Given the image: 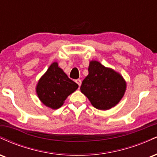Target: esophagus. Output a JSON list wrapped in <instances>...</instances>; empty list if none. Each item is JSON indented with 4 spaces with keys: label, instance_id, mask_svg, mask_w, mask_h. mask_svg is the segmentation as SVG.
I'll use <instances>...</instances> for the list:
<instances>
[{
    "label": "esophagus",
    "instance_id": "1",
    "mask_svg": "<svg viewBox=\"0 0 157 157\" xmlns=\"http://www.w3.org/2000/svg\"><path fill=\"white\" fill-rule=\"evenodd\" d=\"M75 82H76L78 84L79 88H80V86H81V83H82V81H81V80H80V79H77V80H75Z\"/></svg>",
    "mask_w": 157,
    "mask_h": 157
}]
</instances>
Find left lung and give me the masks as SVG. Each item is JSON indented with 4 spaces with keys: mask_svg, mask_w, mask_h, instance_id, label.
Instances as JSON below:
<instances>
[{
    "mask_svg": "<svg viewBox=\"0 0 157 157\" xmlns=\"http://www.w3.org/2000/svg\"><path fill=\"white\" fill-rule=\"evenodd\" d=\"M125 88V80L120 74L105 68L97 61H91L89 66V75L82 80L80 91L94 107L108 110L120 102Z\"/></svg>",
    "mask_w": 157,
    "mask_h": 157,
    "instance_id": "left-lung-1",
    "label": "left lung"
}]
</instances>
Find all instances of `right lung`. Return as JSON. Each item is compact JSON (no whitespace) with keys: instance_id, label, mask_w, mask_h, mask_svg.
<instances>
[{"instance_id":"1","label":"right lung","mask_w":157,"mask_h":157,"mask_svg":"<svg viewBox=\"0 0 157 157\" xmlns=\"http://www.w3.org/2000/svg\"><path fill=\"white\" fill-rule=\"evenodd\" d=\"M78 85L74 82L54 63L45 75L40 79L37 86V94L40 101L52 109L63 105L68 95L75 91Z\"/></svg>"}]
</instances>
